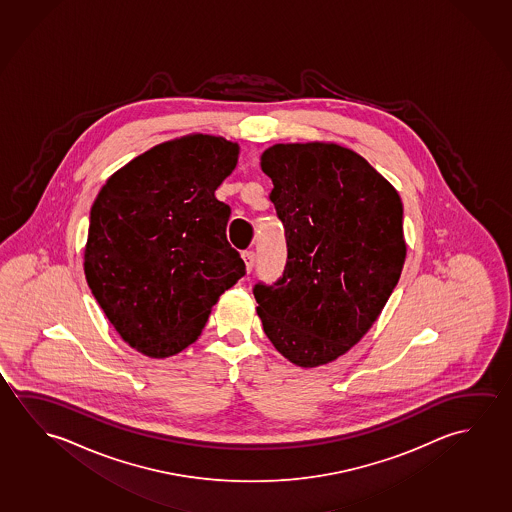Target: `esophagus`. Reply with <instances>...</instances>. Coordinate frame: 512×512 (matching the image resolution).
I'll list each match as a JSON object with an SVG mask.
<instances>
[{"mask_svg":"<svg viewBox=\"0 0 512 512\" xmlns=\"http://www.w3.org/2000/svg\"><path fill=\"white\" fill-rule=\"evenodd\" d=\"M242 258H244L247 272H251L252 267H254V261H256V254H254V251H244L242 252Z\"/></svg>","mask_w":512,"mask_h":512,"instance_id":"esophagus-1","label":"esophagus"}]
</instances>
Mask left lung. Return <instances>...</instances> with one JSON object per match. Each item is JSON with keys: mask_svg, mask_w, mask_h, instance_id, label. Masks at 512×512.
Instances as JSON below:
<instances>
[{"mask_svg": "<svg viewBox=\"0 0 512 512\" xmlns=\"http://www.w3.org/2000/svg\"><path fill=\"white\" fill-rule=\"evenodd\" d=\"M288 260L254 284L272 345L293 365L343 356L372 327L406 261L397 190L363 156L324 142L276 144L261 155Z\"/></svg>", "mask_w": 512, "mask_h": 512, "instance_id": "1", "label": "left lung"}]
</instances>
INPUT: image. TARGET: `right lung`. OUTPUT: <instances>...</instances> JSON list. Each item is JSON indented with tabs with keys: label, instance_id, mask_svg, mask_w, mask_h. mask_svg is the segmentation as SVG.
<instances>
[{
	"label": "right lung",
	"instance_id": "1",
	"mask_svg": "<svg viewBox=\"0 0 512 512\" xmlns=\"http://www.w3.org/2000/svg\"><path fill=\"white\" fill-rule=\"evenodd\" d=\"M238 144L188 135L115 172L90 210L85 277L130 347L169 357L194 343L220 295L245 276L226 236L231 208L215 190Z\"/></svg>",
	"mask_w": 512,
	"mask_h": 512
}]
</instances>
